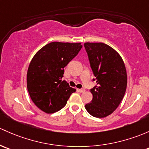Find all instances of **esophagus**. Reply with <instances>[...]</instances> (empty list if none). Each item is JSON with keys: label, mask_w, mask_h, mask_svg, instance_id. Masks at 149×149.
<instances>
[{"label": "esophagus", "mask_w": 149, "mask_h": 149, "mask_svg": "<svg viewBox=\"0 0 149 149\" xmlns=\"http://www.w3.org/2000/svg\"><path fill=\"white\" fill-rule=\"evenodd\" d=\"M78 91L80 92V93H84V92H85V88H80V89H78Z\"/></svg>", "instance_id": "34e87169"}]
</instances>
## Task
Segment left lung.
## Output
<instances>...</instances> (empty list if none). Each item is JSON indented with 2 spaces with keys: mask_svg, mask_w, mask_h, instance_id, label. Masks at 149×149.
<instances>
[{
  "mask_svg": "<svg viewBox=\"0 0 149 149\" xmlns=\"http://www.w3.org/2000/svg\"><path fill=\"white\" fill-rule=\"evenodd\" d=\"M97 85L91 89L93 99L86 104L89 113L96 118L111 114L121 102L127 86L124 62L116 50L103 43H84Z\"/></svg>",
  "mask_w": 149,
  "mask_h": 149,
  "instance_id": "left-lung-1",
  "label": "left lung"
}]
</instances>
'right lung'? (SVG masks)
I'll return each mask as SVG.
<instances>
[{
    "label": "right lung",
    "instance_id": "add662e5",
    "mask_svg": "<svg viewBox=\"0 0 149 149\" xmlns=\"http://www.w3.org/2000/svg\"><path fill=\"white\" fill-rule=\"evenodd\" d=\"M81 48V43L51 42L33 57L28 68L27 88L33 102L43 112L58 111L76 91L61 79L63 68Z\"/></svg>",
    "mask_w": 149,
    "mask_h": 149
}]
</instances>
